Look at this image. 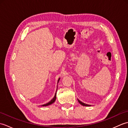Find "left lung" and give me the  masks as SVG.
<instances>
[{"label":"left lung","instance_id":"8db88e82","mask_svg":"<svg viewBox=\"0 0 128 128\" xmlns=\"http://www.w3.org/2000/svg\"><path fill=\"white\" fill-rule=\"evenodd\" d=\"M78 100V102H79L81 105H82V106H91V105H89V104H85V103H83V102H81L80 100Z\"/></svg>","mask_w":128,"mask_h":128}]
</instances>
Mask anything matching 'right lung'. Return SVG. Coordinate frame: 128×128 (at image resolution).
Returning <instances> with one entry per match:
<instances>
[{
  "mask_svg": "<svg viewBox=\"0 0 128 128\" xmlns=\"http://www.w3.org/2000/svg\"><path fill=\"white\" fill-rule=\"evenodd\" d=\"M59 79H60V78H59L58 81V82H59ZM56 94H55V96H54V98H53L52 100H50V101L48 103H46V104H43V105H42V106H48V105H50V104H52V103H54V101H55V100H56Z\"/></svg>",
  "mask_w": 128,
  "mask_h": 128,
  "instance_id": "1",
  "label": "right lung"
}]
</instances>
